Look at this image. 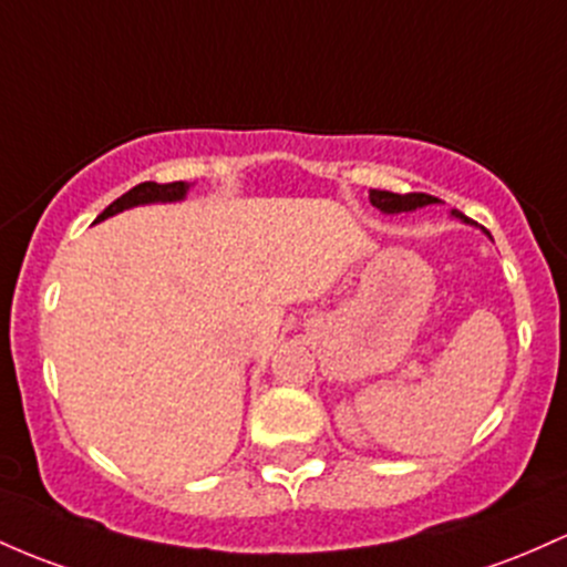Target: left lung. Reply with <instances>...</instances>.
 I'll return each instance as SVG.
<instances>
[{
	"instance_id": "8db88e82",
	"label": "left lung",
	"mask_w": 567,
	"mask_h": 567,
	"mask_svg": "<svg viewBox=\"0 0 567 567\" xmlns=\"http://www.w3.org/2000/svg\"><path fill=\"white\" fill-rule=\"evenodd\" d=\"M369 198L371 204L379 209L382 215H401V213H414V209H422V207H431V204H439V198L435 196H427V193H390V190H369ZM452 217H457L460 223H465V226H476L471 217H465L463 213H457V209H452ZM484 234L489 236L487 228H482ZM493 239V236H489Z\"/></svg>"
}]
</instances>
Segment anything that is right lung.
Masks as SVG:
<instances>
[{"mask_svg": "<svg viewBox=\"0 0 567 567\" xmlns=\"http://www.w3.org/2000/svg\"><path fill=\"white\" fill-rule=\"evenodd\" d=\"M188 190H190L188 183H166V185L142 183V185H136V188H132L128 193H123L121 198H115V202H112L110 207L104 209V213L99 215L93 223L107 220V217L123 213V209L145 207V204H174V202H183V198L188 196Z\"/></svg>", "mask_w": 567, "mask_h": 567, "instance_id": "1", "label": "right lung"}]
</instances>
